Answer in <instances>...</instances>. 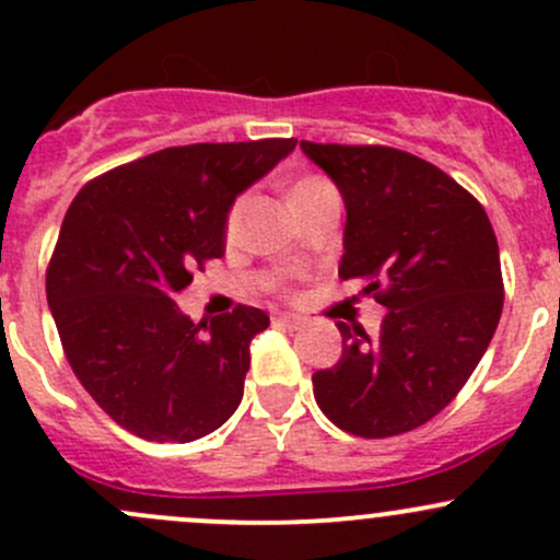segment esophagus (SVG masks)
<instances>
[{"mask_svg": "<svg viewBox=\"0 0 560 560\" xmlns=\"http://www.w3.org/2000/svg\"><path fill=\"white\" fill-rule=\"evenodd\" d=\"M273 325L287 327V329H298L300 325H303V319L295 314H273Z\"/></svg>", "mask_w": 560, "mask_h": 560, "instance_id": "1", "label": "esophagus"}]
</instances>
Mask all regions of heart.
<instances>
[{
    "mask_svg": "<svg viewBox=\"0 0 560 560\" xmlns=\"http://www.w3.org/2000/svg\"><path fill=\"white\" fill-rule=\"evenodd\" d=\"M322 182H325V179H319V176H303V179L295 182V187H292L290 198H292V196H298V192L311 190V187L322 185ZM244 203H246L244 198H238V201H235V203L231 206V211H228V217H225V235H228V238H233L235 231H238L241 214H244Z\"/></svg>",
    "mask_w": 560,
    "mask_h": 560,
    "instance_id": "1",
    "label": "heart"
}]
</instances>
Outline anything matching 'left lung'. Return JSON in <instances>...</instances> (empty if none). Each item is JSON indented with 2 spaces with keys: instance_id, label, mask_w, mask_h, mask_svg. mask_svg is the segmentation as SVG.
Masks as SVG:
<instances>
[{
  "instance_id": "left-lung-1",
  "label": "left lung",
  "mask_w": 560,
  "mask_h": 560,
  "mask_svg": "<svg viewBox=\"0 0 560 560\" xmlns=\"http://www.w3.org/2000/svg\"><path fill=\"white\" fill-rule=\"evenodd\" d=\"M300 150L346 203L338 276L386 305L378 338L338 322L343 354L314 373L322 413L378 440L410 432L462 392L486 354L504 284L486 209L432 163L381 144Z\"/></svg>"
}]
</instances>
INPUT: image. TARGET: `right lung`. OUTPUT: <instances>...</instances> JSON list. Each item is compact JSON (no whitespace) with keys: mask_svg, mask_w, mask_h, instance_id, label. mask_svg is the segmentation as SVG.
Listing matches in <instances>:
<instances>
[{"mask_svg":"<svg viewBox=\"0 0 560 560\" xmlns=\"http://www.w3.org/2000/svg\"><path fill=\"white\" fill-rule=\"evenodd\" d=\"M295 139L168 147L74 196L47 265L63 354L112 421L150 443H190L244 397L249 343L268 314L238 305L192 325L176 292L225 255V217Z\"/></svg>","mask_w":560,"mask_h":560,"instance_id":"1","label":"right lung"}]
</instances>
